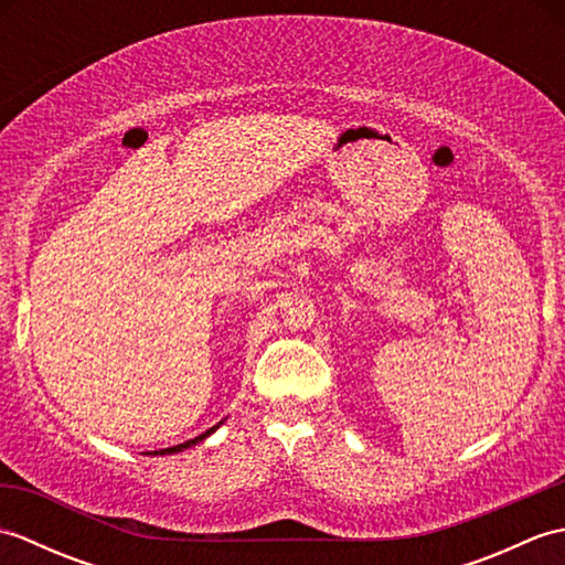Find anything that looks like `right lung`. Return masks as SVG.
<instances>
[{
  "label": "right lung",
  "instance_id": "right-lung-1",
  "mask_svg": "<svg viewBox=\"0 0 565 565\" xmlns=\"http://www.w3.org/2000/svg\"><path fill=\"white\" fill-rule=\"evenodd\" d=\"M225 423V419H221V423L218 425H213L211 429H206V431H203V435H199V437H194V439H189V441H184V444H177V447H167V449H160V451H152L154 456H164V454H177V451H184V449H191V447H196V444H201L203 439H206V437H211L213 435V431L215 429H218L221 425Z\"/></svg>",
  "mask_w": 565,
  "mask_h": 565
}]
</instances>
